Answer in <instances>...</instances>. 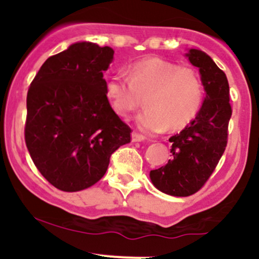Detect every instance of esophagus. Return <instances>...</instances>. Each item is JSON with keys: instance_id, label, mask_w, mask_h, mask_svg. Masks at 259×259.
<instances>
[{"instance_id": "34e87169", "label": "esophagus", "mask_w": 259, "mask_h": 259, "mask_svg": "<svg viewBox=\"0 0 259 259\" xmlns=\"http://www.w3.org/2000/svg\"><path fill=\"white\" fill-rule=\"evenodd\" d=\"M132 140L134 142H140V141H144L145 140V136L141 135V134L139 133H133L132 134Z\"/></svg>"}]
</instances>
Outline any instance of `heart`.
Instances as JSON below:
<instances>
[{"label":"heart","mask_w":259,"mask_h":259,"mask_svg":"<svg viewBox=\"0 0 259 259\" xmlns=\"http://www.w3.org/2000/svg\"><path fill=\"white\" fill-rule=\"evenodd\" d=\"M106 96L120 117H126L142 103L147 108L139 114L138 125L147 133L175 130L189 124L200 112L204 96L201 75L192 67H179L162 58L142 59L111 76Z\"/></svg>","instance_id":"b5f03b06"}]
</instances>
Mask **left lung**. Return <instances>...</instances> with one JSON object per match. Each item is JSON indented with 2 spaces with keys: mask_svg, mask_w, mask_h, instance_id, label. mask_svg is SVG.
I'll list each match as a JSON object with an SVG mask.
<instances>
[{
  "mask_svg": "<svg viewBox=\"0 0 259 259\" xmlns=\"http://www.w3.org/2000/svg\"><path fill=\"white\" fill-rule=\"evenodd\" d=\"M186 56L200 68L206 97L195 119L169 139L171 159L150 171L157 189L178 197L196 194L213 174L227 147L233 113L225 73L201 50H190Z\"/></svg>",
  "mask_w": 259,
  "mask_h": 259,
  "instance_id": "8db88e82",
  "label": "left lung"
}]
</instances>
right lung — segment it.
<instances>
[{
    "label": "right lung",
    "mask_w": 259,
    "mask_h": 259,
    "mask_svg": "<svg viewBox=\"0 0 259 259\" xmlns=\"http://www.w3.org/2000/svg\"><path fill=\"white\" fill-rule=\"evenodd\" d=\"M113 55L108 46L76 42L47 58L29 86L26 147L37 170L62 191L96 184L112 153L132 140L106 96L103 72Z\"/></svg>",
    "instance_id": "obj_1"
}]
</instances>
